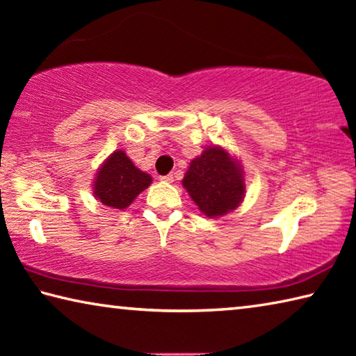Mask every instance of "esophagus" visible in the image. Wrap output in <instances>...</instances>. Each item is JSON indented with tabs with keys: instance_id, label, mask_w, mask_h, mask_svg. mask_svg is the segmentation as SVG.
Segmentation results:
<instances>
[{
	"instance_id": "1",
	"label": "esophagus",
	"mask_w": 356,
	"mask_h": 356,
	"mask_svg": "<svg viewBox=\"0 0 356 356\" xmlns=\"http://www.w3.org/2000/svg\"><path fill=\"white\" fill-rule=\"evenodd\" d=\"M160 180H161V182L171 184V182H174V176H172V174H168V176H161Z\"/></svg>"
}]
</instances>
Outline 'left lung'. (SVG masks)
Wrapping results in <instances>:
<instances>
[{
    "instance_id": "obj_1",
    "label": "left lung",
    "mask_w": 356,
    "mask_h": 356,
    "mask_svg": "<svg viewBox=\"0 0 356 356\" xmlns=\"http://www.w3.org/2000/svg\"><path fill=\"white\" fill-rule=\"evenodd\" d=\"M182 184L201 212L210 218L237 209L245 197L242 166L222 147H207L191 160Z\"/></svg>"
}]
</instances>
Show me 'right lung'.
<instances>
[{
	"instance_id": "add662e5",
	"label": "right lung",
	"mask_w": 356,
	"mask_h": 356,
	"mask_svg": "<svg viewBox=\"0 0 356 356\" xmlns=\"http://www.w3.org/2000/svg\"><path fill=\"white\" fill-rule=\"evenodd\" d=\"M150 184L152 177L149 174L138 170L124 150H116L100 166L94 195L106 207L127 209Z\"/></svg>"
}]
</instances>
